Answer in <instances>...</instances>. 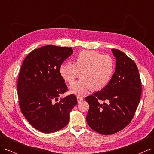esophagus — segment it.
<instances>
[{
	"instance_id": "obj_1",
	"label": "esophagus",
	"mask_w": 154,
	"mask_h": 154,
	"mask_svg": "<svg viewBox=\"0 0 154 154\" xmlns=\"http://www.w3.org/2000/svg\"><path fill=\"white\" fill-rule=\"evenodd\" d=\"M83 100V97L81 96H77V100H78V102H80L81 101H82Z\"/></svg>"
}]
</instances>
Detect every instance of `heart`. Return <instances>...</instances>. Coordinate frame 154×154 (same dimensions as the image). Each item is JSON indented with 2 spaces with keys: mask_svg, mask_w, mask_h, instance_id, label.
<instances>
[{
  "mask_svg": "<svg viewBox=\"0 0 154 154\" xmlns=\"http://www.w3.org/2000/svg\"><path fill=\"white\" fill-rule=\"evenodd\" d=\"M114 71V61L110 56L88 50L79 53L74 58V64L63 62L59 67L60 75L67 84H72L80 74V80L71 87L74 93H82L90 88L102 89L108 85Z\"/></svg>",
  "mask_w": 154,
  "mask_h": 154,
  "instance_id": "b5f03b06",
  "label": "heart"
}]
</instances>
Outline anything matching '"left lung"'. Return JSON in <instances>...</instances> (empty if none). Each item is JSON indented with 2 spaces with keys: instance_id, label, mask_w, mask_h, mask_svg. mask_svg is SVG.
I'll use <instances>...</instances> for the list:
<instances>
[{
  "instance_id": "obj_1",
  "label": "left lung",
  "mask_w": 154,
  "mask_h": 154,
  "mask_svg": "<svg viewBox=\"0 0 154 154\" xmlns=\"http://www.w3.org/2000/svg\"><path fill=\"white\" fill-rule=\"evenodd\" d=\"M116 58V71L100 91L88 96L87 122L96 132L110 135L123 129L131 122L140 101L141 78L136 64L122 51L111 49ZM101 100L107 103L101 104Z\"/></svg>"
}]
</instances>
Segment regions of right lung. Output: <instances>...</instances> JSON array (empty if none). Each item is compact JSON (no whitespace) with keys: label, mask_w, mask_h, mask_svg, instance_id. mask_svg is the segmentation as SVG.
<instances>
[{"label":"right lung","mask_w":154,"mask_h":154,"mask_svg":"<svg viewBox=\"0 0 154 154\" xmlns=\"http://www.w3.org/2000/svg\"><path fill=\"white\" fill-rule=\"evenodd\" d=\"M72 53L71 48L48 45L32 51L22 63L17 83L20 108L28 122L40 132L53 133L66 127L78 103L74 94L57 101L67 91L59 67Z\"/></svg>","instance_id":"add662e5"}]
</instances>
